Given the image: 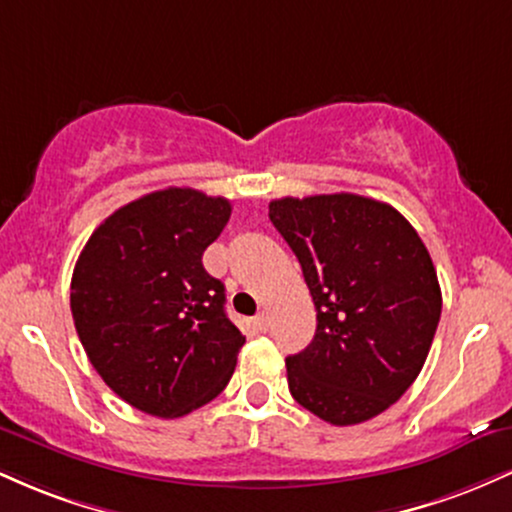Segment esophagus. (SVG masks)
Instances as JSON below:
<instances>
[{
  "instance_id": "esophagus-1",
  "label": "esophagus",
  "mask_w": 512,
  "mask_h": 512,
  "mask_svg": "<svg viewBox=\"0 0 512 512\" xmlns=\"http://www.w3.org/2000/svg\"><path fill=\"white\" fill-rule=\"evenodd\" d=\"M255 327L260 332H267V327H269V322H267V315H257L255 317Z\"/></svg>"
}]
</instances>
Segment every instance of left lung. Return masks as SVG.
I'll return each instance as SVG.
<instances>
[{"instance_id": "left-lung-1", "label": "left lung", "mask_w": 512, "mask_h": 512, "mask_svg": "<svg viewBox=\"0 0 512 512\" xmlns=\"http://www.w3.org/2000/svg\"><path fill=\"white\" fill-rule=\"evenodd\" d=\"M269 219L317 310L313 342L286 358L293 399L332 426L383 414L424 368L443 308L424 240L395 207L349 192L274 199Z\"/></svg>"}]
</instances>
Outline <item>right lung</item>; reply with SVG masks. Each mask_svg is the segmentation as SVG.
Returning <instances> with one entry per match:
<instances>
[{"mask_svg":"<svg viewBox=\"0 0 512 512\" xmlns=\"http://www.w3.org/2000/svg\"><path fill=\"white\" fill-rule=\"evenodd\" d=\"M228 219V199L168 187L110 214L76 260V334L105 385L144 414H190L236 370L245 337L202 264Z\"/></svg>","mask_w":512,"mask_h":512,"instance_id":"add662e5","label":"right lung"}]
</instances>
